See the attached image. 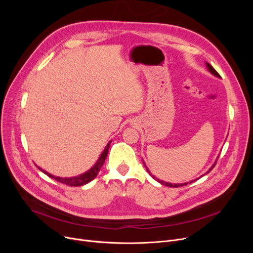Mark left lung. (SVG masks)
Listing matches in <instances>:
<instances>
[{"instance_id": "1", "label": "left lung", "mask_w": 253, "mask_h": 253, "mask_svg": "<svg viewBox=\"0 0 253 253\" xmlns=\"http://www.w3.org/2000/svg\"><path fill=\"white\" fill-rule=\"evenodd\" d=\"M206 63V68H207V70L212 74V75H213V76H215V77H217V78H220V76L218 75V73L213 69V68H212V66L208 63V62H205ZM217 159H218V157L216 158V161L214 162V164L213 165H212L210 168H209V170L206 172V173L205 174H207V173H209V172L212 170V169H213V167L215 166V163L217 162ZM143 164H144V166H145V169H147V171L149 172V173H150V175L154 178V179H156L158 182H160L161 184H164V185H167V187H170V188H178V187H183V185H187L188 183H192V182H194V181H196L197 179H199V178H201L202 176H204L205 174H203L202 176H200V177H199V178H196V179H194V180H191L190 182H184V183H171V182H166V181H164V180H161V179H159V178H157V177H155L152 173H151V171L149 170V168L147 167V165H145V163L143 162Z\"/></svg>"}]
</instances>
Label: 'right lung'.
Wrapping results in <instances>:
<instances>
[{"label":"right lung","mask_w":253,"mask_h":253,"mask_svg":"<svg viewBox=\"0 0 253 253\" xmlns=\"http://www.w3.org/2000/svg\"><path fill=\"white\" fill-rule=\"evenodd\" d=\"M111 142H112V141H109V143L106 144V147L104 148L103 152H102L101 155L99 156V158H98V160L96 161V163H95L94 165H93L88 171L84 172V173L80 174V175H77V176H74V177H59V176H54V175L50 174L49 172H47V171L41 169L39 166H38V168H39L40 170H41L42 172H44V173H45L46 175H48L49 177H51V178H53V179L57 180L58 182H61V183H63V184H68V185H70V187H81V185H84V184L90 182L91 180H93V179H94V178L97 176L98 172H99L101 166L103 165L104 160L106 159V156H108Z\"/></svg>","instance_id":"add662e5"}]
</instances>
